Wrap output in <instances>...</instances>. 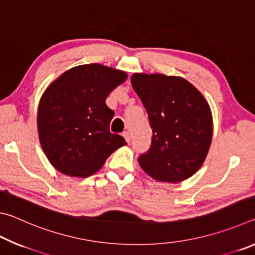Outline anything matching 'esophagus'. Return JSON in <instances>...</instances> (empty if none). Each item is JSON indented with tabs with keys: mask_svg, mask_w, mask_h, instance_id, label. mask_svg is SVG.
I'll return each mask as SVG.
<instances>
[{
	"mask_svg": "<svg viewBox=\"0 0 255 255\" xmlns=\"http://www.w3.org/2000/svg\"><path fill=\"white\" fill-rule=\"evenodd\" d=\"M123 136L125 137V139H126L127 143H130L131 137H130V133H129V131H125V132L123 133Z\"/></svg>",
	"mask_w": 255,
	"mask_h": 255,
	"instance_id": "obj_1",
	"label": "esophagus"
}]
</instances>
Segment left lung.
Returning a JSON list of instances; mask_svg holds the SVG:
<instances>
[{
  "label": "left lung",
  "instance_id": "8db88e82",
  "mask_svg": "<svg viewBox=\"0 0 255 255\" xmlns=\"http://www.w3.org/2000/svg\"><path fill=\"white\" fill-rule=\"evenodd\" d=\"M131 85L147 111L152 145L138 157L159 182L178 183L205 162L213 138V115L204 96L180 76L133 73Z\"/></svg>",
  "mask_w": 255,
  "mask_h": 255
}]
</instances>
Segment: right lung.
<instances>
[{
	"instance_id": "add662e5",
	"label": "right lung",
	"mask_w": 255,
	"mask_h": 255,
	"mask_svg": "<svg viewBox=\"0 0 255 255\" xmlns=\"http://www.w3.org/2000/svg\"><path fill=\"white\" fill-rule=\"evenodd\" d=\"M126 80L124 71L86 64L63 73L45 90L38 107V135L60 173L88 178L127 145L124 137L110 132L115 112L106 105L112 90Z\"/></svg>"
}]
</instances>
